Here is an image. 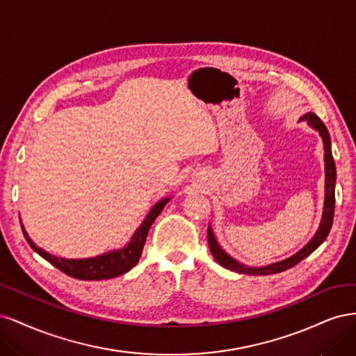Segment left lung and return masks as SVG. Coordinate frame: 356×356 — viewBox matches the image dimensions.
<instances>
[{"instance_id":"left-lung-1","label":"left lung","mask_w":356,"mask_h":356,"mask_svg":"<svg viewBox=\"0 0 356 356\" xmlns=\"http://www.w3.org/2000/svg\"><path fill=\"white\" fill-rule=\"evenodd\" d=\"M298 122H306L314 131H316L322 139V144H324V161H325V199H324V211H322V218L319 222V227L316 233L300 251L293 254L291 257L285 258V260L276 261L272 264H266V266H248L241 261L236 260L230 254L225 252L222 250V246L218 243L217 238H215L213 230L208 227V243H209V250L220 266H222L227 270L236 272V273H242V275H250V276H266V275H275V273H281L284 270H288V268L294 267L297 263L301 260H305L306 257H309L312 252H314L316 248L327 239V236L331 230L332 225V218H334V203H336V199H334V188H336V163H334L332 153H331V138L328 134V129L325 124L321 122V118L314 114V113H306L298 118Z\"/></svg>"}]
</instances>
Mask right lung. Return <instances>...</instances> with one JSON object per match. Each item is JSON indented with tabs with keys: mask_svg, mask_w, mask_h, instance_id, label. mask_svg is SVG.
I'll return each mask as SVG.
<instances>
[{
	"mask_svg": "<svg viewBox=\"0 0 356 356\" xmlns=\"http://www.w3.org/2000/svg\"><path fill=\"white\" fill-rule=\"evenodd\" d=\"M170 199L172 196H168V197L160 199L153 204L152 209H149L148 213L145 215L141 225L135 230L132 238L129 239V242L124 246L118 248V250H111L108 252H104L101 255L89 257V258H62V257L51 255L32 242V239L29 238V234L24 227L22 220H20V225H22L25 239L32 250L44 258V260H47L50 264L59 268L60 272H63L71 277L81 279V281H102V279H111V277L124 275L138 264L144 250V243L147 239L148 230Z\"/></svg>",
	"mask_w": 356,
	"mask_h": 356,
	"instance_id": "1",
	"label": "right lung"
}]
</instances>
